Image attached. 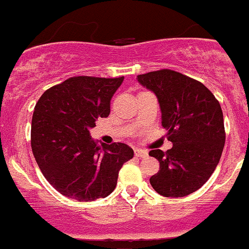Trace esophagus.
<instances>
[{
  "instance_id": "obj_1",
  "label": "esophagus",
  "mask_w": 249,
  "mask_h": 249,
  "mask_svg": "<svg viewBox=\"0 0 249 249\" xmlns=\"http://www.w3.org/2000/svg\"><path fill=\"white\" fill-rule=\"evenodd\" d=\"M134 154L137 157H146L147 156V151L146 150H142V149H135Z\"/></svg>"
}]
</instances>
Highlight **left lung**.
I'll list each match as a JSON object with an SVG mask.
<instances>
[{"mask_svg": "<svg viewBox=\"0 0 249 249\" xmlns=\"http://www.w3.org/2000/svg\"><path fill=\"white\" fill-rule=\"evenodd\" d=\"M137 80L156 95L162 127L173 144L166 152H149L160 162V171L150 184L164 197L190 195L208 180L223 152L225 130L220 104L205 85L177 71H152Z\"/></svg>", "mask_w": 249, "mask_h": 249, "instance_id": "left-lung-1", "label": "left lung"}]
</instances>
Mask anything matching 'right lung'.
I'll return each instance as SVG.
<instances>
[{"label": "right lung", "mask_w": 249, "mask_h": 249, "mask_svg": "<svg viewBox=\"0 0 249 249\" xmlns=\"http://www.w3.org/2000/svg\"><path fill=\"white\" fill-rule=\"evenodd\" d=\"M124 77L77 76L47 89L31 122V147L44 178L58 193L78 202L104 198L115 190L119 172L134 156L124 142L98 146L89 129L110 114V100Z\"/></svg>", "instance_id": "1"}]
</instances>
